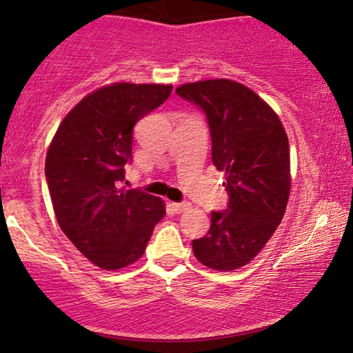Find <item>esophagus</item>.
Here are the masks:
<instances>
[{"label":"esophagus","mask_w":353,"mask_h":353,"mask_svg":"<svg viewBox=\"0 0 353 353\" xmlns=\"http://www.w3.org/2000/svg\"><path fill=\"white\" fill-rule=\"evenodd\" d=\"M170 207L175 214H183V212H186L188 209H190L191 204L190 202H172Z\"/></svg>","instance_id":"1"}]
</instances>
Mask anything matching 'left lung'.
Instances as JSON below:
<instances>
[{
	"label": "left lung",
	"mask_w": 353,
	"mask_h": 353,
	"mask_svg": "<svg viewBox=\"0 0 353 353\" xmlns=\"http://www.w3.org/2000/svg\"><path fill=\"white\" fill-rule=\"evenodd\" d=\"M205 114L212 162L225 172L228 207L212 212L209 233L192 241L205 267L231 272L249 263L268 243L291 191L289 141L274 110L248 86L216 79L176 88Z\"/></svg>",
	"instance_id": "1"
}]
</instances>
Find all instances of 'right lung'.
<instances>
[{
  "mask_svg": "<svg viewBox=\"0 0 353 353\" xmlns=\"http://www.w3.org/2000/svg\"><path fill=\"white\" fill-rule=\"evenodd\" d=\"M172 85L114 83L85 96L62 120L46 154L45 175L61 230L104 270L141 257L165 215L159 197L125 190L133 127L159 108Z\"/></svg>",
  "mask_w": 353,
  "mask_h": 353,
  "instance_id": "right-lung-1",
  "label": "right lung"
}]
</instances>
